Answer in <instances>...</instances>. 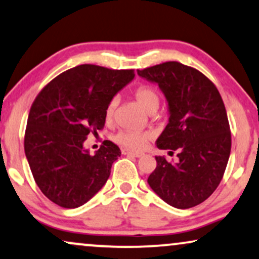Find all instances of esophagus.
Returning <instances> with one entry per match:
<instances>
[{
    "mask_svg": "<svg viewBox=\"0 0 259 259\" xmlns=\"http://www.w3.org/2000/svg\"><path fill=\"white\" fill-rule=\"evenodd\" d=\"M122 154L123 155H131L133 156V157H143L144 154L143 152H137V151H131V150H122Z\"/></svg>",
    "mask_w": 259,
    "mask_h": 259,
    "instance_id": "34e87169",
    "label": "esophagus"
}]
</instances>
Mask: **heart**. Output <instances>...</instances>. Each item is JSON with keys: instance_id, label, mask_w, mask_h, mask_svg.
<instances>
[{"instance_id": "b5f03b06", "label": "heart", "mask_w": 259, "mask_h": 259, "mask_svg": "<svg viewBox=\"0 0 259 259\" xmlns=\"http://www.w3.org/2000/svg\"><path fill=\"white\" fill-rule=\"evenodd\" d=\"M135 98L138 102L140 107L144 109L146 113L154 114L158 109L159 98L158 92L151 86H139L135 91ZM117 107V97L111 98L107 108H105V117L108 121H110L114 117L115 109ZM116 142L119 144L123 145L124 148L131 150H142L144 149L150 139L151 135L148 132H138V131H120L115 137Z\"/></svg>"}]
</instances>
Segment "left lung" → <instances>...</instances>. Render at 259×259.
Wrapping results in <instances>:
<instances>
[{
	"label": "left lung",
	"instance_id": "1",
	"mask_svg": "<svg viewBox=\"0 0 259 259\" xmlns=\"http://www.w3.org/2000/svg\"><path fill=\"white\" fill-rule=\"evenodd\" d=\"M137 73L157 84L167 100L169 120L156 146L179 151L175 163L155 156L157 165L148 184L169 205L196 206L218 188L231 154V130L221 95L203 73L180 62Z\"/></svg>",
	"mask_w": 259,
	"mask_h": 259
}]
</instances>
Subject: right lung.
<instances>
[{"mask_svg": "<svg viewBox=\"0 0 259 259\" xmlns=\"http://www.w3.org/2000/svg\"><path fill=\"white\" fill-rule=\"evenodd\" d=\"M133 79V69L80 65L57 75L36 97L25 155L38 187L57 205L81 206L107 183L119 146L105 140L90 155L84 142L103 128L108 103Z\"/></svg>", "mask_w": 259, "mask_h": 259, "instance_id": "add662e5", "label": "right lung"}]
</instances>
